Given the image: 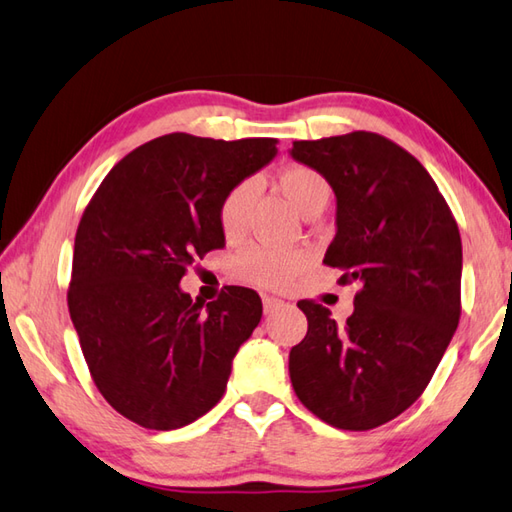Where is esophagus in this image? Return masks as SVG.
Listing matches in <instances>:
<instances>
[{
	"label": "esophagus",
	"instance_id": "obj_1",
	"mask_svg": "<svg viewBox=\"0 0 512 512\" xmlns=\"http://www.w3.org/2000/svg\"><path fill=\"white\" fill-rule=\"evenodd\" d=\"M286 304L282 302V299H277V297H264V313L266 315H273V313H277L279 308H284Z\"/></svg>",
	"mask_w": 512,
	"mask_h": 512
}]
</instances>
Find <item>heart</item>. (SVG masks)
<instances>
[{"mask_svg":"<svg viewBox=\"0 0 512 512\" xmlns=\"http://www.w3.org/2000/svg\"><path fill=\"white\" fill-rule=\"evenodd\" d=\"M277 184L299 213L306 215L315 208H326L330 186L317 170L308 166H286L277 175ZM255 204V184L242 182L228 190L219 204V226L228 239L244 235L250 210ZM308 264L304 250H277L266 246H250L237 257V275L250 284L279 288L302 273Z\"/></svg>","mask_w":512,"mask_h":512,"instance_id":"obj_1","label":"heart"}]
</instances>
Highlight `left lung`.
<instances>
[{"label": "left lung", "instance_id": "left-lung-1", "mask_svg": "<svg viewBox=\"0 0 512 512\" xmlns=\"http://www.w3.org/2000/svg\"><path fill=\"white\" fill-rule=\"evenodd\" d=\"M290 157L335 193L324 264L364 286L344 326L322 304H297L308 333L290 350V382L326 424L377 428L417 402L455 335L462 237L428 170L382 135L293 142Z\"/></svg>", "mask_w": 512, "mask_h": 512}]
</instances>
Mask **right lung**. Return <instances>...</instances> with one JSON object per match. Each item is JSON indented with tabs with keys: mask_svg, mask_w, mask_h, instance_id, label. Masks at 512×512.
<instances>
[{
	"mask_svg": "<svg viewBox=\"0 0 512 512\" xmlns=\"http://www.w3.org/2000/svg\"><path fill=\"white\" fill-rule=\"evenodd\" d=\"M275 144L157 137L110 170L86 206L68 310L99 393L130 422L175 430L222 399L262 299L230 286L204 306L179 282L197 257L224 246L219 204L273 162Z\"/></svg>",
	"mask_w": 512,
	"mask_h": 512,
	"instance_id": "right-lung-1",
	"label": "right lung"
}]
</instances>
